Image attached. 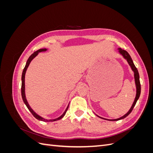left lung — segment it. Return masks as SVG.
<instances>
[{
  "label": "left lung",
  "instance_id": "1",
  "mask_svg": "<svg viewBox=\"0 0 153 153\" xmlns=\"http://www.w3.org/2000/svg\"><path fill=\"white\" fill-rule=\"evenodd\" d=\"M119 53H121L123 56L124 57V59H126V61H128L129 65L131 66L132 70L134 72V76H135V84H136V87H137V94H136V97H135V100H134V102L131 106V108L129 109V110L128 111V112H127V114H125L124 115H123V117H120L119 119H112V120H109V119H106V120H108V121H119V120H121V119H123L124 118H125L126 117H127L128 115L130 114L131 112V111L133 110L134 106H135L137 101L138 100V99L140 97V92H141V86H140V78H139V74H138V71L137 70V68L135 67V64H134L132 59L130 57V55H129V54L126 52V50H123L121 48H119ZM101 119H103L102 117H100Z\"/></svg>",
  "mask_w": 153,
  "mask_h": 153
}]
</instances>
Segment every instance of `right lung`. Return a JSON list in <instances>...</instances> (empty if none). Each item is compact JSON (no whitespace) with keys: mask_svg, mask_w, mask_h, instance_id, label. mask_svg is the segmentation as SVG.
I'll return each instance as SVG.
<instances>
[{"mask_svg":"<svg viewBox=\"0 0 153 153\" xmlns=\"http://www.w3.org/2000/svg\"><path fill=\"white\" fill-rule=\"evenodd\" d=\"M46 50H47V49H46V48H42V49H39V50H37L36 52H34L33 53H32V54L30 55V56L29 57V58L28 59V60H27V62H26V65H25V68H24V71H23V72H22L21 92H22V97L23 101H24V103H25V105L27 106V108H28V109L29 110L30 112L32 113V115H34V117L35 118H36L38 120H39V121H44V122H53V121H57V120L61 119H62V118L64 116V115L66 114V112H67V110H68V109L69 105L68 106V107L66 108V110L64 111V112L62 114V115H61V116H60L59 117H58V118H57V119H49V120L45 119L43 118L42 117L39 116V115L37 114L36 112H34V111L30 108V106H29L28 102H27V100H26L25 94V73H26V71H27V68H28V66H29L30 62H31L32 60L36 56V55L38 54L39 52H45V51H46Z\"/></svg>","mask_w":153,"mask_h":153,"instance_id":"add662e5","label":"right lung"}]
</instances>
